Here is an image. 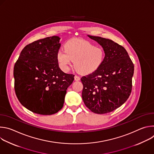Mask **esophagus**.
Here are the masks:
<instances>
[{"instance_id": "obj_1", "label": "esophagus", "mask_w": 154, "mask_h": 154, "mask_svg": "<svg viewBox=\"0 0 154 154\" xmlns=\"http://www.w3.org/2000/svg\"><path fill=\"white\" fill-rule=\"evenodd\" d=\"M74 79H75V81H79V80H80V77H79L78 75H75Z\"/></svg>"}]
</instances>
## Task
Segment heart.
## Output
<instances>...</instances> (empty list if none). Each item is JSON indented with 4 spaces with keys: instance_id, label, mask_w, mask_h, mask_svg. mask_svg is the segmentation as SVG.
Here are the masks:
<instances>
[{
    "instance_id": "obj_1",
    "label": "heart",
    "mask_w": 154,
    "mask_h": 154,
    "mask_svg": "<svg viewBox=\"0 0 154 154\" xmlns=\"http://www.w3.org/2000/svg\"><path fill=\"white\" fill-rule=\"evenodd\" d=\"M64 49L58 51L57 59L61 69L66 72L74 61L75 68L81 74L93 72L100 66L105 57L102 48L81 39L68 41Z\"/></svg>"
}]
</instances>
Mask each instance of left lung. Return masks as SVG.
<instances>
[{
	"mask_svg": "<svg viewBox=\"0 0 154 154\" xmlns=\"http://www.w3.org/2000/svg\"><path fill=\"white\" fill-rule=\"evenodd\" d=\"M87 36L102 47L105 57L97 69L81 78L82 99L94 113H109L124 103L130 95L134 65L126 50L118 43Z\"/></svg>",
	"mask_w": 154,
	"mask_h": 154,
	"instance_id": "obj_1",
	"label": "left lung"
}]
</instances>
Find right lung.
Returning <instances> with one entry per match:
<instances>
[{
    "label": "right lung",
    "instance_id": "obj_1",
    "mask_svg": "<svg viewBox=\"0 0 154 154\" xmlns=\"http://www.w3.org/2000/svg\"><path fill=\"white\" fill-rule=\"evenodd\" d=\"M60 38L53 36L27 45L14 67V90L20 103L29 110L51 115L62 108L66 90L74 75L59 67L57 54Z\"/></svg>",
    "mask_w": 154,
    "mask_h": 154
}]
</instances>
